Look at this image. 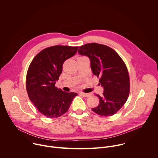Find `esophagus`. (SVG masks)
<instances>
[{"label":"esophagus","instance_id":"34e87169","mask_svg":"<svg viewBox=\"0 0 158 158\" xmlns=\"http://www.w3.org/2000/svg\"><path fill=\"white\" fill-rule=\"evenodd\" d=\"M79 94H81L82 96H84V97H89V96H91L92 95L91 93H82V92L79 93Z\"/></svg>","mask_w":158,"mask_h":158}]
</instances>
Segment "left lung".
<instances>
[{
  "mask_svg": "<svg viewBox=\"0 0 158 158\" xmlns=\"http://www.w3.org/2000/svg\"><path fill=\"white\" fill-rule=\"evenodd\" d=\"M78 53L90 60L94 75L99 77L103 89L99 105L92 110L102 116H110L124 106L130 89L129 77L126 64L118 54L105 45L97 43L86 44L79 47Z\"/></svg>",
  "mask_w": 158,
  "mask_h": 158,
  "instance_id": "obj_1",
  "label": "left lung"
}]
</instances>
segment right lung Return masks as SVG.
I'll use <instances>...</instances> for the list:
<instances>
[{"instance_id":"right-lung-1","label":"right lung","mask_w":158,"mask_h":158,"mask_svg":"<svg viewBox=\"0 0 158 158\" xmlns=\"http://www.w3.org/2000/svg\"><path fill=\"white\" fill-rule=\"evenodd\" d=\"M78 47L55 46L40 52L28 69L26 89L29 98L40 113L49 118L61 116L77 95L55 86L65 60L76 54Z\"/></svg>"}]
</instances>
